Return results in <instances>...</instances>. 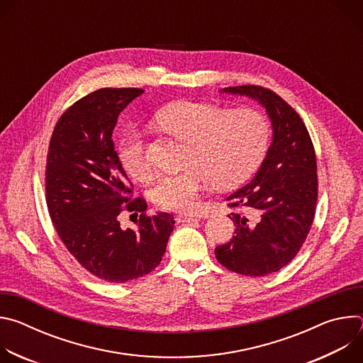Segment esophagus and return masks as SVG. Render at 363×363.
Returning a JSON list of instances; mask_svg holds the SVG:
<instances>
[{
    "label": "esophagus",
    "instance_id": "34e87169",
    "mask_svg": "<svg viewBox=\"0 0 363 363\" xmlns=\"http://www.w3.org/2000/svg\"><path fill=\"white\" fill-rule=\"evenodd\" d=\"M179 223H196L201 218L198 216H178L177 218Z\"/></svg>",
    "mask_w": 363,
    "mask_h": 363
}]
</instances>
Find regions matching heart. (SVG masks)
<instances>
[{
  "mask_svg": "<svg viewBox=\"0 0 363 363\" xmlns=\"http://www.w3.org/2000/svg\"><path fill=\"white\" fill-rule=\"evenodd\" d=\"M158 125L186 140L188 167L177 174H162L150 188L152 201L162 210L191 213L211 182L233 188L245 182L263 162L270 143V123L250 108L225 111L211 103L177 101L157 116ZM119 161L135 179L152 174L143 136L129 130L121 140Z\"/></svg>",
  "mask_w": 363,
  "mask_h": 363,
  "instance_id": "obj_1",
  "label": "heart"
}]
</instances>
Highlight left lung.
Returning a JSON list of instances; mask_svg holds the SVG:
<instances>
[{"instance_id": "1", "label": "left lung", "mask_w": 363, "mask_h": 363, "mask_svg": "<svg viewBox=\"0 0 363 363\" xmlns=\"http://www.w3.org/2000/svg\"><path fill=\"white\" fill-rule=\"evenodd\" d=\"M266 108L273 142L250 184L227 198L235 231L216 248L228 270L262 277L287 266L312 228L318 202L316 153L298 113L270 89L244 84L223 89Z\"/></svg>"}]
</instances>
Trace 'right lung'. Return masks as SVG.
I'll return each instance as SVG.
<instances>
[{
	"label": "right lung",
	"mask_w": 363,
	"mask_h": 363,
	"mask_svg": "<svg viewBox=\"0 0 363 363\" xmlns=\"http://www.w3.org/2000/svg\"><path fill=\"white\" fill-rule=\"evenodd\" d=\"M142 89L105 87L82 97L60 116L45 164V202L70 254L93 276L126 283L162 262L174 217L146 214V201L132 199L112 139L119 113ZM123 211L140 214L138 230H123Z\"/></svg>",
	"instance_id": "1"
}]
</instances>
